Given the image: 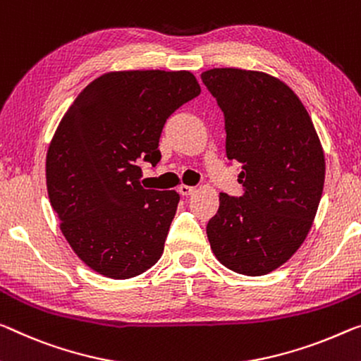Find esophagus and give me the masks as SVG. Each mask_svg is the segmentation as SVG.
<instances>
[{
    "label": "esophagus",
    "instance_id": "34e87169",
    "mask_svg": "<svg viewBox=\"0 0 361 361\" xmlns=\"http://www.w3.org/2000/svg\"><path fill=\"white\" fill-rule=\"evenodd\" d=\"M197 188L195 187H192V185H185V184H182V185H179V188H177V192L180 193V195H184V197H187V195H192L193 192H195Z\"/></svg>",
    "mask_w": 361,
    "mask_h": 361
}]
</instances>
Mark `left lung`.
<instances>
[{
    "label": "left lung",
    "instance_id": "8db88e82",
    "mask_svg": "<svg viewBox=\"0 0 361 361\" xmlns=\"http://www.w3.org/2000/svg\"><path fill=\"white\" fill-rule=\"evenodd\" d=\"M224 113L226 154L242 166V197L219 195L207 235L216 258L245 276L284 264L312 229L324 185V152L303 103L258 71H204Z\"/></svg>",
    "mask_w": 361,
    "mask_h": 361
}]
</instances>
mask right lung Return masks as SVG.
Returning a JSON list of instances; mask_svg holds the SVG:
<instances>
[{
	"mask_svg": "<svg viewBox=\"0 0 361 361\" xmlns=\"http://www.w3.org/2000/svg\"><path fill=\"white\" fill-rule=\"evenodd\" d=\"M198 95L188 71L108 72L61 119L47 154L49 202L72 250L98 274L129 279L161 258L180 197L143 188L137 164H158L166 119Z\"/></svg>",
	"mask_w": 361,
	"mask_h": 361,
	"instance_id": "obj_1",
	"label": "right lung"
}]
</instances>
